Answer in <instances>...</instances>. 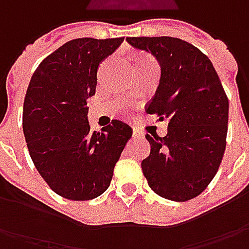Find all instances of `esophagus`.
Masks as SVG:
<instances>
[{
	"label": "esophagus",
	"mask_w": 249,
	"mask_h": 249,
	"mask_svg": "<svg viewBox=\"0 0 249 249\" xmlns=\"http://www.w3.org/2000/svg\"><path fill=\"white\" fill-rule=\"evenodd\" d=\"M133 136L134 137H144V133L140 129H137V127H133Z\"/></svg>",
	"instance_id": "obj_1"
}]
</instances>
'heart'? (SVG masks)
<instances>
[{
    "instance_id": "heart-1",
    "label": "heart",
    "mask_w": 249,
    "mask_h": 249,
    "mask_svg": "<svg viewBox=\"0 0 249 249\" xmlns=\"http://www.w3.org/2000/svg\"><path fill=\"white\" fill-rule=\"evenodd\" d=\"M141 59H148V58H145V56H144V58H141Z\"/></svg>"
}]
</instances>
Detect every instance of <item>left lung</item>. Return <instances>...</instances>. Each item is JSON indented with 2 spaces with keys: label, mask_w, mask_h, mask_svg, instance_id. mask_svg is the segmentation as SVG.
<instances>
[{
  "label": "left lung",
  "mask_w": 249,
  "mask_h": 249,
  "mask_svg": "<svg viewBox=\"0 0 249 249\" xmlns=\"http://www.w3.org/2000/svg\"><path fill=\"white\" fill-rule=\"evenodd\" d=\"M152 53L160 80L145 110L167 119V134H145L151 152L141 162L148 186L159 196L186 202L198 196L223 159L229 100L215 68L193 44L175 37H127Z\"/></svg>",
  "instance_id": "1"
}]
</instances>
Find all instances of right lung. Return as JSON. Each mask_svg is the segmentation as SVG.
<instances>
[{"instance_id": "right-lung-1", "label": "right lung", "mask_w": 249, "mask_h": 249, "mask_svg": "<svg viewBox=\"0 0 249 249\" xmlns=\"http://www.w3.org/2000/svg\"><path fill=\"white\" fill-rule=\"evenodd\" d=\"M119 38H76L38 65L23 104V133L34 166L53 193L87 201L109 187L113 169L133 130L113 119L90 131L87 98L95 94L101 61Z\"/></svg>"}]
</instances>
